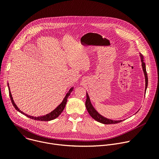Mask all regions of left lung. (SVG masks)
Returning <instances> with one entry per match:
<instances>
[{"label":"left lung","mask_w":159,"mask_h":159,"mask_svg":"<svg viewBox=\"0 0 159 159\" xmlns=\"http://www.w3.org/2000/svg\"><path fill=\"white\" fill-rule=\"evenodd\" d=\"M139 57H140V59H141V62H142V69L144 73V76H145V93H146V90L147 89L148 86V76H147V70H146V66H145V64L144 62V60H143V56L142 54H139ZM85 105L86 109L88 111V112L89 113V114L90 115V116L94 119L95 120H96L97 121L102 123V124H105V125H110V124H116V123H119L121 121L124 120H112L108 118L105 117L103 116H102V115H100L93 107V106L92 105L89 95L88 94V93L86 92V102H85ZM139 111V110L136 112L137 113Z\"/></svg>","instance_id":"obj_1"}]
</instances>
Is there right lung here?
<instances>
[{
  "mask_svg": "<svg viewBox=\"0 0 159 159\" xmlns=\"http://www.w3.org/2000/svg\"><path fill=\"white\" fill-rule=\"evenodd\" d=\"M7 85H8V87H9V96H10V98H11V102H12V103L14 107L16 109V110H17L18 112H21V114L25 115L26 117H29V118H31L33 120H41V121H48V120H53V119H55L56 118H57L61 113L63 111V110L65 108V106H66V102H67V98L69 97V96L70 95V93H71L73 90V89L74 87H71L70 89V90H69V92L66 93L65 97L64 98L62 102L58 105V106L54 110L52 111L51 112L46 114V115H44V116H39V117H33V116H29L28 114H25L24 112H23L22 111H21L18 107H17V105H16V103H14V100H13V98H12V95H11V91H10V88H9V83H7Z\"/></svg>",
  "mask_w": 159,
  "mask_h": 159,
  "instance_id": "1",
  "label": "right lung"
}]
</instances>
